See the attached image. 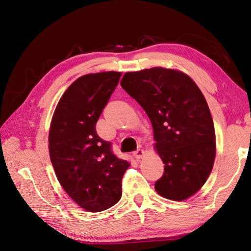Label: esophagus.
I'll list each match as a JSON object with an SVG mask.
<instances>
[{
    "label": "esophagus",
    "instance_id": "1",
    "mask_svg": "<svg viewBox=\"0 0 251 251\" xmlns=\"http://www.w3.org/2000/svg\"><path fill=\"white\" fill-rule=\"evenodd\" d=\"M144 153H146V151H144L142 149H138L137 151H135L133 154L136 159H141L144 156Z\"/></svg>",
    "mask_w": 251,
    "mask_h": 251
}]
</instances>
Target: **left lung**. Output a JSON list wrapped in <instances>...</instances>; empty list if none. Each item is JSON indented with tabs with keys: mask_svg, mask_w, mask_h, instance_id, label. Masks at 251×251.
<instances>
[{
	"mask_svg": "<svg viewBox=\"0 0 251 251\" xmlns=\"http://www.w3.org/2000/svg\"><path fill=\"white\" fill-rule=\"evenodd\" d=\"M120 85L153 126L155 151L164 163L156 192L186 200L206 182L216 157L214 121L204 95L187 74L162 67L126 72Z\"/></svg>",
	"mask_w": 251,
	"mask_h": 251,
	"instance_id": "left-lung-1",
	"label": "left lung"
}]
</instances>
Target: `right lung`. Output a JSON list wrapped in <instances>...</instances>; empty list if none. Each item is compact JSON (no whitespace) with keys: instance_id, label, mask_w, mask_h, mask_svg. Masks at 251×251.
<instances>
[{"instance_id":"add662e5","label":"right lung","mask_w":251,"mask_h":251,"mask_svg":"<svg viewBox=\"0 0 251 251\" xmlns=\"http://www.w3.org/2000/svg\"><path fill=\"white\" fill-rule=\"evenodd\" d=\"M120 72L89 73L69 86L53 113L49 154L57 180L70 198L90 212L121 198V179L130 162L112 153L96 123L118 85Z\"/></svg>"}]
</instances>
